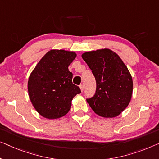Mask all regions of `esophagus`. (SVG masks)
I'll return each instance as SVG.
<instances>
[{"instance_id": "esophagus-1", "label": "esophagus", "mask_w": 159, "mask_h": 159, "mask_svg": "<svg viewBox=\"0 0 159 159\" xmlns=\"http://www.w3.org/2000/svg\"><path fill=\"white\" fill-rule=\"evenodd\" d=\"M80 91H84V85H80Z\"/></svg>"}]
</instances>
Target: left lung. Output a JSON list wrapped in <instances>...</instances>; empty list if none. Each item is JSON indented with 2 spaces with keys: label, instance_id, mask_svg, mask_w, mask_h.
I'll return each mask as SVG.
<instances>
[{
  "label": "left lung",
  "instance_id": "obj_1",
  "mask_svg": "<svg viewBox=\"0 0 159 159\" xmlns=\"http://www.w3.org/2000/svg\"><path fill=\"white\" fill-rule=\"evenodd\" d=\"M97 83L96 92L86 99L101 117H115L127 107L133 93V79L120 57L109 49L82 55Z\"/></svg>",
  "mask_w": 159,
  "mask_h": 159
}]
</instances>
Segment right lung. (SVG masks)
Wrapping results in <instances>:
<instances>
[{
	"mask_svg": "<svg viewBox=\"0 0 159 159\" xmlns=\"http://www.w3.org/2000/svg\"><path fill=\"white\" fill-rule=\"evenodd\" d=\"M76 57L73 52L52 50L47 52L31 73L28 81L30 100L37 112L48 119L66 115L71 101L80 91L72 82L68 66Z\"/></svg>",
	"mask_w": 159,
	"mask_h": 159,
	"instance_id": "1",
	"label": "right lung"
}]
</instances>
